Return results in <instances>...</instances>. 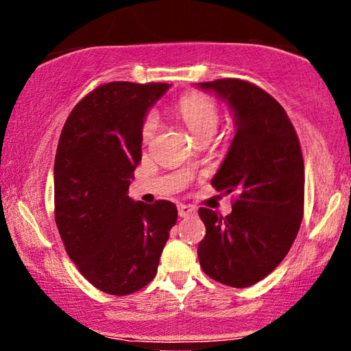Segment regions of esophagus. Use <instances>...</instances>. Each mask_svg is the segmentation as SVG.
I'll list each match as a JSON object with an SVG mask.
<instances>
[{
	"label": "esophagus",
	"mask_w": 351,
	"mask_h": 351,
	"mask_svg": "<svg viewBox=\"0 0 351 351\" xmlns=\"http://www.w3.org/2000/svg\"><path fill=\"white\" fill-rule=\"evenodd\" d=\"M196 213V208L191 207V206H185V204H180L179 206V217L185 218V217H190V215Z\"/></svg>",
	"instance_id": "obj_1"
}]
</instances>
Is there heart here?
<instances>
[{"label": "heart", "instance_id": "1", "mask_svg": "<svg viewBox=\"0 0 351 351\" xmlns=\"http://www.w3.org/2000/svg\"><path fill=\"white\" fill-rule=\"evenodd\" d=\"M177 112L191 133L196 134L197 138L213 134L218 127V106L208 95L199 93L182 95L180 100L177 101ZM158 123L157 112H149L141 128V138L144 143H149L154 138V134L158 130Z\"/></svg>", "mask_w": 351, "mask_h": 351}]
</instances>
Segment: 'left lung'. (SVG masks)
Returning a JSON list of instances; mask_svg holds the SVG:
<instances>
[{
  "mask_svg": "<svg viewBox=\"0 0 351 351\" xmlns=\"http://www.w3.org/2000/svg\"><path fill=\"white\" fill-rule=\"evenodd\" d=\"M234 112L235 136L212 179L234 194L223 218L199 208L207 234L197 246L204 273L229 287L256 284L284 261L300 230L304 208V161L284 108L256 84L237 78L197 83Z\"/></svg>",
  "mask_w": 351,
  "mask_h": 351,
  "instance_id": "obj_1",
  "label": "left lung"
}]
</instances>
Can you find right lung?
Returning <instances> with one entry per match:
<instances>
[{
  "label": "right lung",
  "mask_w": 351,
  "mask_h": 351,
  "mask_svg": "<svg viewBox=\"0 0 351 351\" xmlns=\"http://www.w3.org/2000/svg\"><path fill=\"white\" fill-rule=\"evenodd\" d=\"M169 84H101L70 112L55 158V219L80 273L101 292L130 295L157 274L177 221L169 201L128 196L141 161V128Z\"/></svg>",
  "instance_id": "1"
}]
</instances>
